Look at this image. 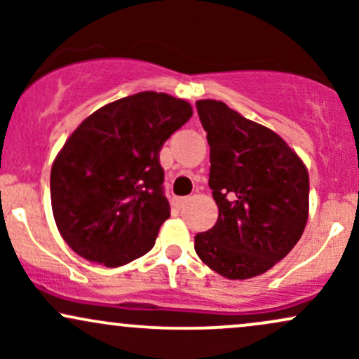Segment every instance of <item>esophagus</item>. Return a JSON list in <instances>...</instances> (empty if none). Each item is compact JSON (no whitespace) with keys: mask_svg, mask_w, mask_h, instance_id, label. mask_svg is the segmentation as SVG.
Wrapping results in <instances>:
<instances>
[{"mask_svg":"<svg viewBox=\"0 0 359 359\" xmlns=\"http://www.w3.org/2000/svg\"><path fill=\"white\" fill-rule=\"evenodd\" d=\"M185 203H187V197H177V196H174L170 199V204L174 205L175 209H182Z\"/></svg>","mask_w":359,"mask_h":359,"instance_id":"esophagus-1","label":"esophagus"}]
</instances>
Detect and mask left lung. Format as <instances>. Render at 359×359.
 Listing matches in <instances>:
<instances>
[{"instance_id":"left-lung-1","label":"left lung","mask_w":359,"mask_h":359,"mask_svg":"<svg viewBox=\"0 0 359 359\" xmlns=\"http://www.w3.org/2000/svg\"><path fill=\"white\" fill-rule=\"evenodd\" d=\"M211 148L209 187L216 224L196 234V253L226 278L265 273L297 245L307 222L309 174L297 154L269 128L224 102H196Z\"/></svg>"}]
</instances>
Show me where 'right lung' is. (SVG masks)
Wrapping results in <instances>:
<instances>
[{"label": "right lung", "instance_id": "right-lung-1", "mask_svg": "<svg viewBox=\"0 0 359 359\" xmlns=\"http://www.w3.org/2000/svg\"><path fill=\"white\" fill-rule=\"evenodd\" d=\"M191 116L184 100L145 90L102 106L74 131L53 162L50 197L77 255L121 266L154 248L170 216L160 150Z\"/></svg>", "mask_w": 359, "mask_h": 359}]
</instances>
